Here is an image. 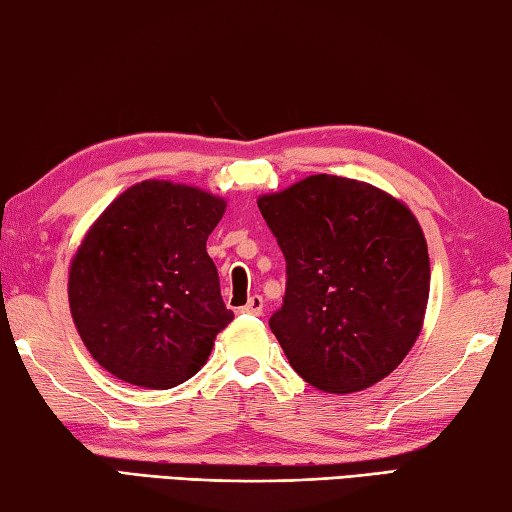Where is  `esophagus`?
<instances>
[{
  "mask_svg": "<svg viewBox=\"0 0 512 512\" xmlns=\"http://www.w3.org/2000/svg\"><path fill=\"white\" fill-rule=\"evenodd\" d=\"M262 309H264V300H262V296H250L246 305L241 307V314L259 316V314H262Z\"/></svg>",
  "mask_w": 512,
  "mask_h": 512,
  "instance_id": "34e87169",
  "label": "esophagus"
}]
</instances>
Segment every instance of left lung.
Masks as SVG:
<instances>
[{"mask_svg": "<svg viewBox=\"0 0 512 512\" xmlns=\"http://www.w3.org/2000/svg\"><path fill=\"white\" fill-rule=\"evenodd\" d=\"M257 205L287 262L268 325L291 368L325 393H357L391 375L429 300L427 241L409 207L327 173Z\"/></svg>", "mask_w": 512, "mask_h": 512, "instance_id": "8db88e82", "label": "left lung"}]
</instances>
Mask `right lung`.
Returning <instances> with one entry per match:
<instances>
[{
  "mask_svg": "<svg viewBox=\"0 0 512 512\" xmlns=\"http://www.w3.org/2000/svg\"><path fill=\"white\" fill-rule=\"evenodd\" d=\"M223 212L201 189L146 180L92 225L69 268V309L110 375L164 391L201 370L235 318L205 250Z\"/></svg>",
  "mask_w": 512,
  "mask_h": 512,
  "instance_id": "add662e5",
  "label": "right lung"
}]
</instances>
